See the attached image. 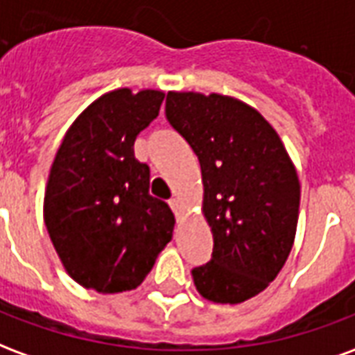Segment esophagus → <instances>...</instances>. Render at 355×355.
Listing matches in <instances>:
<instances>
[{
    "label": "esophagus",
    "mask_w": 355,
    "mask_h": 355,
    "mask_svg": "<svg viewBox=\"0 0 355 355\" xmlns=\"http://www.w3.org/2000/svg\"><path fill=\"white\" fill-rule=\"evenodd\" d=\"M170 208L174 209V214H175V217H178V219H181V216H183V214H181V204H180V200H178V198H172V200H170Z\"/></svg>",
    "instance_id": "obj_1"
}]
</instances>
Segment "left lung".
<instances>
[{"label":"left lung","instance_id":"obj_1","mask_svg":"<svg viewBox=\"0 0 355 355\" xmlns=\"http://www.w3.org/2000/svg\"><path fill=\"white\" fill-rule=\"evenodd\" d=\"M166 119L193 147L211 261L193 268L204 299L238 304L265 291L293 248L301 183L270 123L232 96L168 92Z\"/></svg>","mask_w":355,"mask_h":355}]
</instances>
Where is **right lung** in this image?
<instances>
[{"mask_svg":"<svg viewBox=\"0 0 355 355\" xmlns=\"http://www.w3.org/2000/svg\"><path fill=\"white\" fill-rule=\"evenodd\" d=\"M162 100V90L105 92L75 119L53 160L46 231L66 272L98 293L136 289L172 240L174 214L149 195V166L134 157Z\"/></svg>","mask_w":355,"mask_h":355,"instance_id":"right-lung-1","label":"right lung"}]
</instances>
